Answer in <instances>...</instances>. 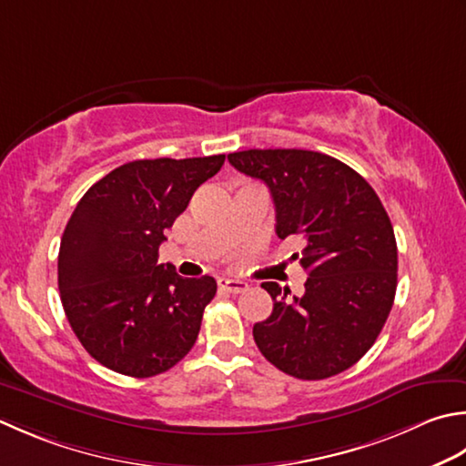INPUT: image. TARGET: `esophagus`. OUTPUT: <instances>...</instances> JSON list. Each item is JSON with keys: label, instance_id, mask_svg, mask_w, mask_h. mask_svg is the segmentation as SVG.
<instances>
[{"label": "esophagus", "instance_id": "34e87169", "mask_svg": "<svg viewBox=\"0 0 466 466\" xmlns=\"http://www.w3.org/2000/svg\"><path fill=\"white\" fill-rule=\"evenodd\" d=\"M218 285H220V289H224L226 293H232V295H240L248 290V285H246L244 280H234V279H220L218 280Z\"/></svg>", "mask_w": 466, "mask_h": 466}]
</instances>
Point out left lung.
Masks as SVG:
<instances>
[{
  "instance_id": "left-lung-1",
  "label": "left lung",
  "mask_w": 466,
  "mask_h": 466,
  "mask_svg": "<svg viewBox=\"0 0 466 466\" xmlns=\"http://www.w3.org/2000/svg\"><path fill=\"white\" fill-rule=\"evenodd\" d=\"M228 161L268 186L277 236L303 240L293 258L309 275L293 300L262 282L275 307L254 325V341L289 376H337L376 343L394 305L398 248L384 206L358 171L319 151L248 149Z\"/></svg>"
}]
</instances>
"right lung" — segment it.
Returning a JSON list of instances; mask_svg holds the SVG:
<instances>
[{
  "mask_svg": "<svg viewBox=\"0 0 466 466\" xmlns=\"http://www.w3.org/2000/svg\"><path fill=\"white\" fill-rule=\"evenodd\" d=\"M224 159L125 163L76 204L60 240V300L82 348L105 368L151 378L194 348L216 280L157 264L159 244Z\"/></svg>",
  "mask_w": 466,
  "mask_h": 466,
  "instance_id": "add662e5",
  "label": "right lung"
}]
</instances>
